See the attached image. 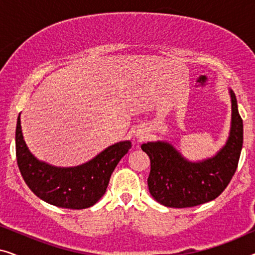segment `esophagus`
Masks as SVG:
<instances>
[{
    "mask_svg": "<svg viewBox=\"0 0 255 255\" xmlns=\"http://www.w3.org/2000/svg\"><path fill=\"white\" fill-rule=\"evenodd\" d=\"M137 135H138V138H140V139L144 138V134H137Z\"/></svg>",
    "mask_w": 255,
    "mask_h": 255,
    "instance_id": "1",
    "label": "esophagus"
}]
</instances>
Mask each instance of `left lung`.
I'll list each match as a JSON object with an SVG mask.
<instances>
[{"mask_svg":"<svg viewBox=\"0 0 255 255\" xmlns=\"http://www.w3.org/2000/svg\"><path fill=\"white\" fill-rule=\"evenodd\" d=\"M231 93L232 125L226 145L214 158L190 162L165 141L142 144L149 156L147 179L153 198L168 208H190L218 197L235 175L243 148V120L235 93Z\"/></svg>","mask_w":255,"mask_h":255,"instance_id":"obj_1","label":"left lung"}]
</instances>
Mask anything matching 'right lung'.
Returning a JSON list of instances; mask_svg holds the SVG:
<instances>
[{
  "instance_id": "right-lung-1",
  "label": "right lung",
  "mask_w": 255,
  "mask_h": 255,
  "mask_svg": "<svg viewBox=\"0 0 255 255\" xmlns=\"http://www.w3.org/2000/svg\"><path fill=\"white\" fill-rule=\"evenodd\" d=\"M130 148V141H121L81 166L53 167L31 154L23 139L20 118L17 120L16 158L19 172L36 196L55 207L86 209L95 204L106 193L117 163Z\"/></svg>"
}]
</instances>
